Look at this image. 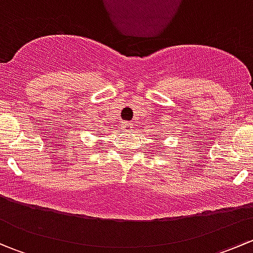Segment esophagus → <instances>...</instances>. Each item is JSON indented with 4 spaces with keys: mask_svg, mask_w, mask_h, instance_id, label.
Segmentation results:
<instances>
[{
    "mask_svg": "<svg viewBox=\"0 0 253 253\" xmlns=\"http://www.w3.org/2000/svg\"><path fill=\"white\" fill-rule=\"evenodd\" d=\"M120 128H121L124 132H129L132 131V128H133V125L129 124V122H122V124L120 125Z\"/></svg>",
    "mask_w": 253,
    "mask_h": 253,
    "instance_id": "esophagus-1",
    "label": "esophagus"
}]
</instances>
